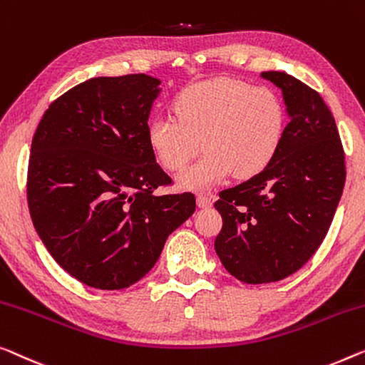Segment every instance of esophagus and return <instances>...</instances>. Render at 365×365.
Wrapping results in <instances>:
<instances>
[{
  "instance_id": "34e87169",
  "label": "esophagus",
  "mask_w": 365,
  "mask_h": 365,
  "mask_svg": "<svg viewBox=\"0 0 365 365\" xmlns=\"http://www.w3.org/2000/svg\"><path fill=\"white\" fill-rule=\"evenodd\" d=\"M197 205L200 206V208H210V206L213 205V200H211L210 197H206V195H198Z\"/></svg>"
}]
</instances>
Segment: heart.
<instances>
[{
	"mask_svg": "<svg viewBox=\"0 0 365 365\" xmlns=\"http://www.w3.org/2000/svg\"><path fill=\"white\" fill-rule=\"evenodd\" d=\"M173 118H154L148 143L159 165L182 172L201 150L206 155L178 177L187 190H206L262 173L279 152L287 114L269 86L236 78H213L183 88L172 103Z\"/></svg>",
	"mask_w": 365,
	"mask_h": 365,
	"instance_id": "obj_1",
	"label": "heart"
}]
</instances>
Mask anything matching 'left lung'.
Returning <instances> with one entry per match:
<instances>
[{
    "label": "left lung",
    "instance_id": "obj_1",
    "mask_svg": "<svg viewBox=\"0 0 365 365\" xmlns=\"http://www.w3.org/2000/svg\"><path fill=\"white\" fill-rule=\"evenodd\" d=\"M279 86L290 121L275 159L262 173L222 190L215 249L244 284L295 274L322 246L346 182L344 149L318 91L285 72H262Z\"/></svg>",
    "mask_w": 365,
    "mask_h": 365
}]
</instances>
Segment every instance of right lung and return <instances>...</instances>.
Instances as JSON below:
<instances>
[{
	"label": "right lung",
	"instance_id": "right-lung-1",
	"mask_svg": "<svg viewBox=\"0 0 365 365\" xmlns=\"http://www.w3.org/2000/svg\"><path fill=\"white\" fill-rule=\"evenodd\" d=\"M159 85L145 73L86 80L48 106L32 138V222L56 262L88 287L139 282L197 206L192 193H154L172 183L148 143Z\"/></svg>",
	"mask_w": 365,
	"mask_h": 365
}]
</instances>
